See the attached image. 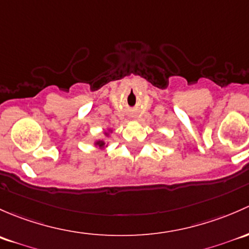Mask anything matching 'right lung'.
Returning a JSON list of instances; mask_svg holds the SVG:
<instances>
[{
	"label": "right lung",
	"mask_w": 249,
	"mask_h": 249,
	"mask_svg": "<svg viewBox=\"0 0 249 249\" xmlns=\"http://www.w3.org/2000/svg\"><path fill=\"white\" fill-rule=\"evenodd\" d=\"M112 132H114V130L111 129V128H107V130H104L103 132V134H104V138H110V135L112 134ZM107 145H109V142H107L106 139H98V140H94V142H93V146H96V148H98V150H102V151H104L106 150V148L107 147Z\"/></svg>",
	"instance_id": "add662e5"
}]
</instances>
